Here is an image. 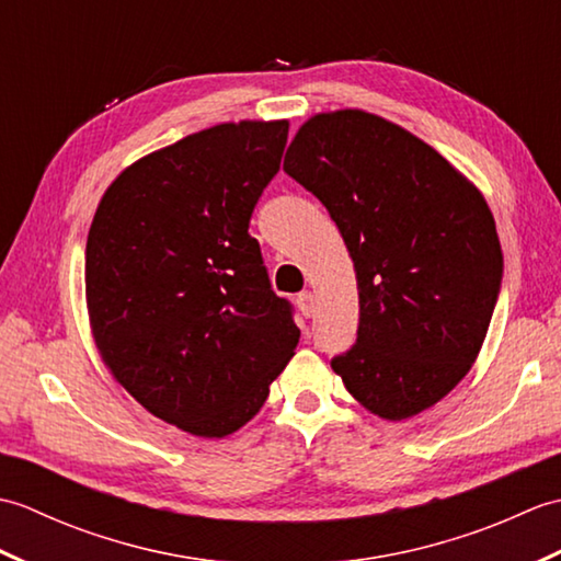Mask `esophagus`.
<instances>
[{
    "label": "esophagus",
    "mask_w": 561,
    "mask_h": 561,
    "mask_svg": "<svg viewBox=\"0 0 561 561\" xmlns=\"http://www.w3.org/2000/svg\"><path fill=\"white\" fill-rule=\"evenodd\" d=\"M296 306H299V311L306 318H313V313H316V296L311 291H301L299 296H296Z\"/></svg>",
    "instance_id": "esophagus-1"
}]
</instances>
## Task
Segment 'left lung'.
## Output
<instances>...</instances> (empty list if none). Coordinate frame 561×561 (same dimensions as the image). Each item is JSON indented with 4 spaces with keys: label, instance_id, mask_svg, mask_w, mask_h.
Segmentation results:
<instances>
[{
    "label": "left lung",
    "instance_id": "left-lung-1",
    "mask_svg": "<svg viewBox=\"0 0 561 561\" xmlns=\"http://www.w3.org/2000/svg\"><path fill=\"white\" fill-rule=\"evenodd\" d=\"M284 171L323 202L354 260L359 330L332 371L383 420L432 408L478 359L502 289L482 193L420 137L364 111L313 115Z\"/></svg>",
    "mask_w": 561,
    "mask_h": 561
}]
</instances>
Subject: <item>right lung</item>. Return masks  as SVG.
<instances>
[{
  "mask_svg": "<svg viewBox=\"0 0 561 561\" xmlns=\"http://www.w3.org/2000/svg\"><path fill=\"white\" fill-rule=\"evenodd\" d=\"M287 135V121L202 129L125 169L91 221L96 347L141 408L187 434L253 420L299 344L248 233Z\"/></svg>",
  "mask_w": 561,
  "mask_h": 561,
  "instance_id": "right-lung-1",
  "label": "right lung"
}]
</instances>
